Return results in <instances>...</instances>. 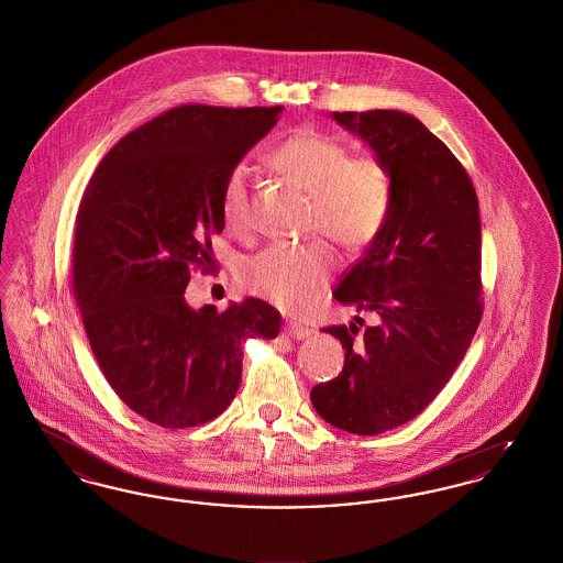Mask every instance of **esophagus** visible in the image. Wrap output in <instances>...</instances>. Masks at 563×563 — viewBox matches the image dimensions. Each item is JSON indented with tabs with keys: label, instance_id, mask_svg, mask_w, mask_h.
<instances>
[{
	"label": "esophagus",
	"instance_id": "34e87169",
	"mask_svg": "<svg viewBox=\"0 0 563 563\" xmlns=\"http://www.w3.org/2000/svg\"><path fill=\"white\" fill-rule=\"evenodd\" d=\"M285 333H287V335H291L295 340H303V338H308L312 331H310L308 327H303V324L287 322V324H285Z\"/></svg>",
	"mask_w": 563,
	"mask_h": 563
}]
</instances>
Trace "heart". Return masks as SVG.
<instances>
[{
	"label": "heart",
	"mask_w": 563,
	"mask_h": 563,
	"mask_svg": "<svg viewBox=\"0 0 563 563\" xmlns=\"http://www.w3.org/2000/svg\"><path fill=\"white\" fill-rule=\"evenodd\" d=\"M269 162L295 186L310 194L308 232H322L346 246L363 249L384 228L393 207V177L375 156H349V147L314 129H301L283 139ZM249 170L236 164L221 188V214L234 234L249 230L251 207ZM335 253L322 239L287 244L276 242L246 257L239 280L249 294L264 297L285 310L314 303L335 269Z\"/></svg>",
	"instance_id": "1"
}]
</instances>
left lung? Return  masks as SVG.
<instances>
[{"mask_svg":"<svg viewBox=\"0 0 563 563\" xmlns=\"http://www.w3.org/2000/svg\"><path fill=\"white\" fill-rule=\"evenodd\" d=\"M393 177V207L333 297L374 322L331 324L344 369L310 393L322 420L379 434L422 413L454 375L483 317L482 223L473 181L411 113L333 111Z\"/></svg>","mask_w":563,"mask_h":563,"instance_id":"1","label":"left lung"}]
</instances>
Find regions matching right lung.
<instances>
[{
	"label": "right lung",
	"instance_id": "right-lung-1",
	"mask_svg": "<svg viewBox=\"0 0 563 563\" xmlns=\"http://www.w3.org/2000/svg\"><path fill=\"white\" fill-rule=\"evenodd\" d=\"M280 109H168L122 136L81 196L71 280L90 349L115 395L162 429L217 418L241 386L242 342L280 331L262 299L217 312L184 297L194 269H214L228 170Z\"/></svg>",
	"mask_w": 563,
	"mask_h": 563
}]
</instances>
